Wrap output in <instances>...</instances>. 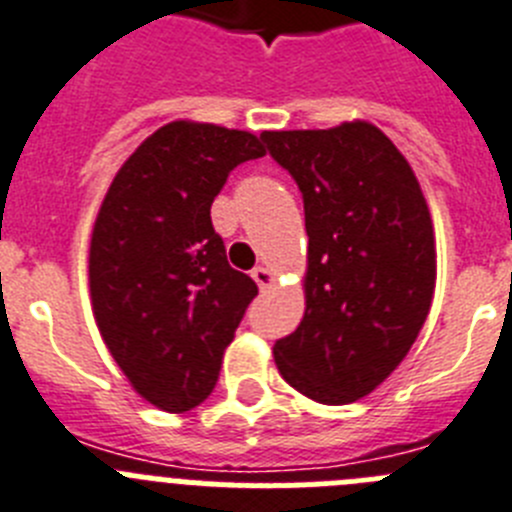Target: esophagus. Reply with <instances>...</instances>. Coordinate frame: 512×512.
I'll list each match as a JSON object with an SVG mask.
<instances>
[{
    "mask_svg": "<svg viewBox=\"0 0 512 512\" xmlns=\"http://www.w3.org/2000/svg\"><path fill=\"white\" fill-rule=\"evenodd\" d=\"M252 280H255V283L260 285V290H267V288H270V285L275 283V275L270 273V270H267V267L257 265L255 270H252Z\"/></svg>",
    "mask_w": 512,
    "mask_h": 512,
    "instance_id": "esophagus-1",
    "label": "esophagus"
}]
</instances>
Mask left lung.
I'll return each instance as SVG.
<instances>
[{"mask_svg":"<svg viewBox=\"0 0 512 512\" xmlns=\"http://www.w3.org/2000/svg\"><path fill=\"white\" fill-rule=\"evenodd\" d=\"M260 137L298 183L308 234L306 313L275 342V365L316 403H354L403 362L431 308L436 247L426 199L375 124Z\"/></svg>","mask_w":512,"mask_h":512,"instance_id":"left-lung-1","label":"left lung"}]
</instances>
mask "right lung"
Masks as SVG:
<instances>
[{
	"label": "right lung",
	"instance_id": "add662e5",
	"mask_svg": "<svg viewBox=\"0 0 512 512\" xmlns=\"http://www.w3.org/2000/svg\"><path fill=\"white\" fill-rule=\"evenodd\" d=\"M262 155L250 132L170 122L124 160L96 216V326L132 388L168 413L209 398L257 296L255 280L227 262L211 204L239 163Z\"/></svg>",
	"mask_w": 512,
	"mask_h": 512
}]
</instances>
